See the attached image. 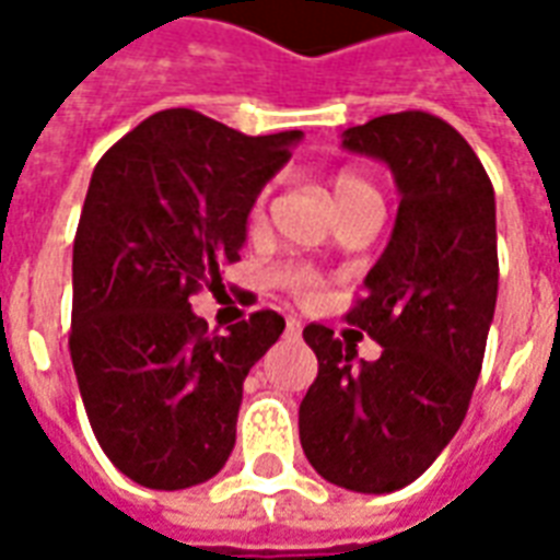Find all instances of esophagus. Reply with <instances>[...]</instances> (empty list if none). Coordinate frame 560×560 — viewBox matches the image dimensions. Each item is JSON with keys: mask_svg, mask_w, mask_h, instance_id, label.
<instances>
[{"mask_svg": "<svg viewBox=\"0 0 560 560\" xmlns=\"http://www.w3.org/2000/svg\"><path fill=\"white\" fill-rule=\"evenodd\" d=\"M300 329H303V320H300V317H288V332H291V336H296Z\"/></svg>", "mask_w": 560, "mask_h": 560, "instance_id": "esophagus-1", "label": "esophagus"}]
</instances>
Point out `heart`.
<instances>
[{
    "instance_id": "obj_1",
    "label": "heart",
    "mask_w": 560,
    "mask_h": 560,
    "mask_svg": "<svg viewBox=\"0 0 560 560\" xmlns=\"http://www.w3.org/2000/svg\"><path fill=\"white\" fill-rule=\"evenodd\" d=\"M329 188H332V197H336V207L345 209L351 207V203H357V200H363V197H377L375 185L369 183L365 176H360V173H351V171H341L332 176V183H329ZM264 207H267V195H260L252 203V221H264ZM279 281L288 288V291H293L296 296H315L320 288H324V279H320V272H315L312 267H291L284 269L279 276Z\"/></svg>"
}]
</instances>
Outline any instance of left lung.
<instances>
[{"label": "left lung", "instance_id": "obj_1", "mask_svg": "<svg viewBox=\"0 0 560 560\" xmlns=\"http://www.w3.org/2000/svg\"><path fill=\"white\" fill-rule=\"evenodd\" d=\"M341 147L384 161L399 215L365 296L345 320L381 345L308 324L315 384L300 405V444L324 480L365 494L396 492L441 456L465 420L498 300L494 188L456 128L422 110L353 126Z\"/></svg>", "mask_w": 560, "mask_h": 560}]
</instances>
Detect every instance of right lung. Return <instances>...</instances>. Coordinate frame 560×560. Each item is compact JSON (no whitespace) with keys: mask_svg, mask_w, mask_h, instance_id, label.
Instances as JSON below:
<instances>
[{"mask_svg":"<svg viewBox=\"0 0 560 560\" xmlns=\"http://www.w3.org/2000/svg\"><path fill=\"white\" fill-rule=\"evenodd\" d=\"M303 131L248 138L195 110H161L95 164L71 260V363L98 444L147 489L215 477L236 444L248 369L284 317L207 332L203 284L240 260L252 203Z\"/></svg>","mask_w":560,"mask_h":560,"instance_id":"1","label":"right lung"}]
</instances>
